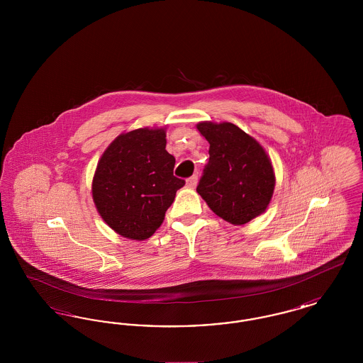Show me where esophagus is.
I'll use <instances>...</instances> for the list:
<instances>
[{"label":"esophagus","mask_w":363,"mask_h":363,"mask_svg":"<svg viewBox=\"0 0 363 363\" xmlns=\"http://www.w3.org/2000/svg\"><path fill=\"white\" fill-rule=\"evenodd\" d=\"M196 185H197V175H191L190 178L186 179V186H188L189 189L196 188Z\"/></svg>","instance_id":"obj_1"}]
</instances>
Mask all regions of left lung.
<instances>
[{
	"instance_id": "8db88e82",
	"label": "left lung",
	"mask_w": 363,
	"mask_h": 363,
	"mask_svg": "<svg viewBox=\"0 0 363 363\" xmlns=\"http://www.w3.org/2000/svg\"><path fill=\"white\" fill-rule=\"evenodd\" d=\"M209 143V162L197 186L219 218L234 225L262 215L275 189L272 162L259 141L231 122H199Z\"/></svg>"
}]
</instances>
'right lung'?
I'll return each mask as SVG.
<instances>
[{
  "label": "right lung",
  "instance_id": "right-lung-1",
  "mask_svg": "<svg viewBox=\"0 0 363 363\" xmlns=\"http://www.w3.org/2000/svg\"><path fill=\"white\" fill-rule=\"evenodd\" d=\"M166 143V128H138L114 138L98 162L92 199L104 223L123 238L148 240L185 185L174 177Z\"/></svg>",
  "mask_w": 363,
  "mask_h": 363
}]
</instances>
